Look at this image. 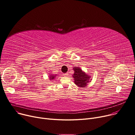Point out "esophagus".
<instances>
[{"mask_svg":"<svg viewBox=\"0 0 135 135\" xmlns=\"http://www.w3.org/2000/svg\"><path fill=\"white\" fill-rule=\"evenodd\" d=\"M64 75L65 76H69V73H65L64 74Z\"/></svg>","mask_w":135,"mask_h":135,"instance_id":"obj_1","label":"esophagus"}]
</instances>
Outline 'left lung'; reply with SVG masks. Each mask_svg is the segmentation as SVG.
<instances>
[{
  "label": "left lung",
  "instance_id": "8db88e82",
  "mask_svg": "<svg viewBox=\"0 0 135 135\" xmlns=\"http://www.w3.org/2000/svg\"><path fill=\"white\" fill-rule=\"evenodd\" d=\"M74 73L72 75L74 83L79 87H85L89 82H91L92 78L88 74H86L79 67L74 66L73 68Z\"/></svg>",
  "mask_w": 135,
  "mask_h": 135
}]
</instances>
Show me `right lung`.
<instances>
[{"mask_svg": "<svg viewBox=\"0 0 135 135\" xmlns=\"http://www.w3.org/2000/svg\"><path fill=\"white\" fill-rule=\"evenodd\" d=\"M57 76V74H56V75H54V74H49V76H48L50 80H54Z\"/></svg>", "mask_w": 135, "mask_h": 135, "instance_id": "right-lung-1", "label": "right lung"}]
</instances>
